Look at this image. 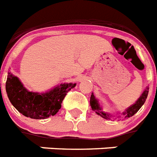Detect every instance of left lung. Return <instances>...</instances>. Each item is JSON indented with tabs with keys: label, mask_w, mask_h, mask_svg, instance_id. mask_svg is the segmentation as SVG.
Wrapping results in <instances>:
<instances>
[{
	"label": "left lung",
	"mask_w": 157,
	"mask_h": 157,
	"mask_svg": "<svg viewBox=\"0 0 157 157\" xmlns=\"http://www.w3.org/2000/svg\"><path fill=\"white\" fill-rule=\"evenodd\" d=\"M148 90H149V87L147 86V87L145 88V90H144V92L142 93V94L140 95V98L136 100V102H135L134 104H132V105H130L129 107H128L124 112H122L121 114H122L125 118L133 116V115L141 108V106L144 105V103L146 101V98L148 97ZM90 106H91L92 109H93L98 115L101 116V117L107 119V120H109V119H110L111 117H112V115H111L110 113H105V112L102 111V108H101V106L100 105V104H99L98 101V99L95 98V96L94 95L93 93L91 94V96H90ZM117 117L119 118V116H117Z\"/></svg>",
	"instance_id": "8db88e82"
}]
</instances>
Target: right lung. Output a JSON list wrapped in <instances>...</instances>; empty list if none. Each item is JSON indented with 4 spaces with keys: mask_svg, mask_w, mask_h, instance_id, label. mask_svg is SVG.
<instances>
[{
    "mask_svg": "<svg viewBox=\"0 0 157 157\" xmlns=\"http://www.w3.org/2000/svg\"><path fill=\"white\" fill-rule=\"evenodd\" d=\"M76 83H62L45 93L29 91L21 80L11 72L8 73L5 89L12 105L21 113L33 119H45L54 116L69 90Z\"/></svg>",
    "mask_w": 157,
    "mask_h": 157,
    "instance_id": "1",
    "label": "right lung"
}]
</instances>
